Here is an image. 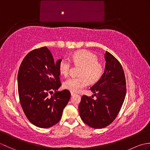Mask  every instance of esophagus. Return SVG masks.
<instances>
[{"instance_id":"1","label":"esophagus","mask_w":150,"mask_h":150,"mask_svg":"<svg viewBox=\"0 0 150 150\" xmlns=\"http://www.w3.org/2000/svg\"><path fill=\"white\" fill-rule=\"evenodd\" d=\"M71 96H73V95H75V93H73V92H71Z\"/></svg>"}]
</instances>
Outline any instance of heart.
<instances>
[{"label":"heart","instance_id":"heart-1","mask_svg":"<svg viewBox=\"0 0 150 150\" xmlns=\"http://www.w3.org/2000/svg\"><path fill=\"white\" fill-rule=\"evenodd\" d=\"M72 61L76 65L82 66L79 77H71L64 82V87L72 92H79L86 88L88 82H96L103 76L104 68L103 64L98 61V57L86 50L79 51L73 53ZM71 63L69 60L63 59L59 63L60 73L64 76L69 74Z\"/></svg>","mask_w":150,"mask_h":150}]
</instances>
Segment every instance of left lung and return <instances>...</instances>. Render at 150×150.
<instances>
[{
	"label": "left lung",
	"instance_id": "8db88e82",
	"mask_svg": "<svg viewBox=\"0 0 150 150\" xmlns=\"http://www.w3.org/2000/svg\"><path fill=\"white\" fill-rule=\"evenodd\" d=\"M104 72L90 90L97 98L83 95L79 106L82 121L95 129L105 128L113 122L122 106L126 93L122 67L110 53L104 54ZM93 97V96H91Z\"/></svg>",
	"mask_w": 150,
	"mask_h": 150
}]
</instances>
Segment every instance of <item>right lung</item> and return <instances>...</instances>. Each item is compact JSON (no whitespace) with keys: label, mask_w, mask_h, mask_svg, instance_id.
Returning a JSON list of instances; mask_svg holds the SVG:
<instances>
[{"label":"right lung","mask_w":150,"mask_h":150,"mask_svg":"<svg viewBox=\"0 0 150 150\" xmlns=\"http://www.w3.org/2000/svg\"><path fill=\"white\" fill-rule=\"evenodd\" d=\"M60 60L54 61L50 51L42 47L27 54L18 69V91L22 108L30 122L41 128L59 122L71 97L69 90L58 91L61 86ZM53 91L55 93L49 96Z\"/></svg>","instance_id":"obj_1"}]
</instances>
